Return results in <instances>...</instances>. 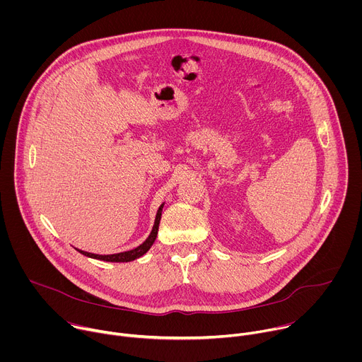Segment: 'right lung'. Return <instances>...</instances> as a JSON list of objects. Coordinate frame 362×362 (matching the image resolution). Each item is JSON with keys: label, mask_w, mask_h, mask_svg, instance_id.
<instances>
[{"label": "right lung", "mask_w": 362, "mask_h": 362, "mask_svg": "<svg viewBox=\"0 0 362 362\" xmlns=\"http://www.w3.org/2000/svg\"><path fill=\"white\" fill-rule=\"evenodd\" d=\"M163 206H165V203H162V204L159 206L156 218H154V223H153L151 232H150V235L147 236V239H146L141 245H139L137 247H134V249H130V250H126V252H119V253H112V255H97V253L86 252V250H81V249H77V247H74V249H77L81 255L88 256V257H93V259H98V261H105V262H132V261L137 259V257L143 256V255L151 247V245L154 243V240H156V238H158V230H159V223H160V218H162Z\"/></svg>", "instance_id": "right-lung-1"}]
</instances>
